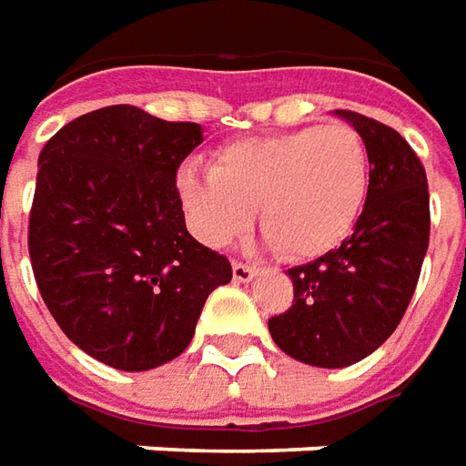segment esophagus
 Masks as SVG:
<instances>
[{"mask_svg":"<svg viewBox=\"0 0 466 466\" xmlns=\"http://www.w3.org/2000/svg\"><path fill=\"white\" fill-rule=\"evenodd\" d=\"M253 276H256V266L240 264V261H233V279H236V281H240V284H246V281H251Z\"/></svg>","mask_w":466,"mask_h":466,"instance_id":"obj_1","label":"esophagus"}]
</instances>
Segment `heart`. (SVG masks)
<instances>
[{"label":"heart","mask_w":466,"mask_h":466,"mask_svg":"<svg viewBox=\"0 0 466 466\" xmlns=\"http://www.w3.org/2000/svg\"><path fill=\"white\" fill-rule=\"evenodd\" d=\"M370 190V162L348 124L301 127L220 147L210 172L182 167L177 192L195 236L220 248L258 220L281 256L317 258L348 238Z\"/></svg>","instance_id":"b5f03b06"}]
</instances>
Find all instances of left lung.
<instances>
[{
  "label": "left lung",
  "instance_id": "1",
  "mask_svg": "<svg viewBox=\"0 0 466 466\" xmlns=\"http://www.w3.org/2000/svg\"><path fill=\"white\" fill-rule=\"evenodd\" d=\"M360 134L370 190L339 248L287 274L289 312L268 319L274 342L314 368H348L380 348L409 307L429 248V185L399 131L355 111H335Z\"/></svg>",
  "mask_w": 466,
  "mask_h": 466
}]
</instances>
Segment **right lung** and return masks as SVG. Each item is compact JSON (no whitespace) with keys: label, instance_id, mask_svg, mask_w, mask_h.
I'll list each match as a JSON object with an SVG mask.
<instances>
[{"label":"right lung","instance_id":"right-lung-1","mask_svg":"<svg viewBox=\"0 0 466 466\" xmlns=\"http://www.w3.org/2000/svg\"><path fill=\"white\" fill-rule=\"evenodd\" d=\"M200 141V124L121 104L73 118L37 159L35 281L67 339L116 370L182 355L208 294L233 279L187 233L175 185Z\"/></svg>","mask_w":466,"mask_h":466}]
</instances>
